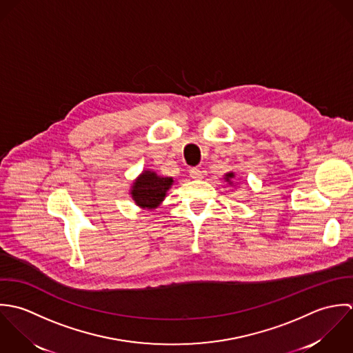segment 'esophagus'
<instances>
[{
	"mask_svg": "<svg viewBox=\"0 0 353 353\" xmlns=\"http://www.w3.org/2000/svg\"><path fill=\"white\" fill-rule=\"evenodd\" d=\"M190 176H191L194 180H199V179H202V170L198 169V168H192V169L190 170Z\"/></svg>",
	"mask_w": 353,
	"mask_h": 353,
	"instance_id": "esophagus-1",
	"label": "esophagus"
}]
</instances>
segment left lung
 Segmentation results:
<instances>
[{"label":"left lung","mask_w":353,"mask_h":353,"mask_svg":"<svg viewBox=\"0 0 353 353\" xmlns=\"http://www.w3.org/2000/svg\"><path fill=\"white\" fill-rule=\"evenodd\" d=\"M223 179H225V181H228L229 184H232V183H233L232 180L234 179V173H233V172H229V173H226V174H225V177H223Z\"/></svg>","instance_id":"obj_1"}]
</instances>
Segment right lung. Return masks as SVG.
<instances>
[{"label": "right lung", "mask_w": 353, "mask_h": 353, "mask_svg": "<svg viewBox=\"0 0 353 353\" xmlns=\"http://www.w3.org/2000/svg\"><path fill=\"white\" fill-rule=\"evenodd\" d=\"M172 184V177H162L152 170H143L132 184L131 195L139 208L152 210L162 203Z\"/></svg>", "instance_id": "1"}]
</instances>
